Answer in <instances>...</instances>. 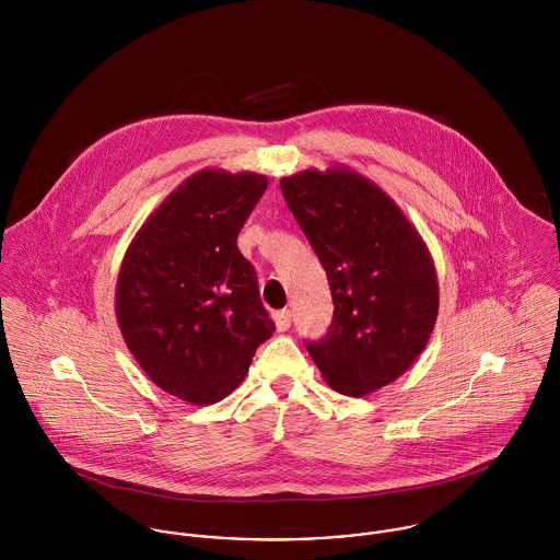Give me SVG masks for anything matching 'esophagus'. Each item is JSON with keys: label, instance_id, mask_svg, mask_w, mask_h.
Wrapping results in <instances>:
<instances>
[{"label": "esophagus", "instance_id": "1", "mask_svg": "<svg viewBox=\"0 0 560 560\" xmlns=\"http://www.w3.org/2000/svg\"><path fill=\"white\" fill-rule=\"evenodd\" d=\"M276 325H278V329L280 331H287L289 327H291V311H278L276 313Z\"/></svg>", "mask_w": 560, "mask_h": 560}]
</instances>
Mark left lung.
I'll return each instance as SVG.
<instances>
[{
    "label": "left lung",
    "instance_id": "8db88e82",
    "mask_svg": "<svg viewBox=\"0 0 560 560\" xmlns=\"http://www.w3.org/2000/svg\"><path fill=\"white\" fill-rule=\"evenodd\" d=\"M280 189L334 300L327 334L306 342L320 375L347 397L393 384L422 353L438 319L427 243L384 189L349 167L282 176Z\"/></svg>",
    "mask_w": 560,
    "mask_h": 560
}]
</instances>
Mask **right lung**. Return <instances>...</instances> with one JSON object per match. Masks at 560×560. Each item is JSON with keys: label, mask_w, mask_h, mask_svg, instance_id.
<instances>
[{"label": "right lung", "mask_w": 560, "mask_h": 560, "mask_svg": "<svg viewBox=\"0 0 560 560\" xmlns=\"http://www.w3.org/2000/svg\"><path fill=\"white\" fill-rule=\"evenodd\" d=\"M267 189L256 172L200 170L131 241L116 282V319L142 371L178 399L229 397L276 331L237 247Z\"/></svg>", "instance_id": "1"}]
</instances>
